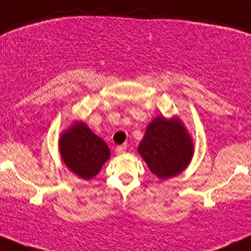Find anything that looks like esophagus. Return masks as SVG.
<instances>
[{
    "label": "esophagus",
    "instance_id": "1",
    "mask_svg": "<svg viewBox=\"0 0 251 251\" xmlns=\"http://www.w3.org/2000/svg\"><path fill=\"white\" fill-rule=\"evenodd\" d=\"M126 151V146H117L116 147V153L118 154V155H120V154H125Z\"/></svg>",
    "mask_w": 251,
    "mask_h": 251
}]
</instances>
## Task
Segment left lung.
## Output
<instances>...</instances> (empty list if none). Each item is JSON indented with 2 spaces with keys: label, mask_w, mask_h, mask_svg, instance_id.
Instances as JSON below:
<instances>
[{
  "label": "left lung",
  "mask_w": 251,
  "mask_h": 251,
  "mask_svg": "<svg viewBox=\"0 0 251 251\" xmlns=\"http://www.w3.org/2000/svg\"><path fill=\"white\" fill-rule=\"evenodd\" d=\"M137 151L154 176L167 180L186 170L193 157L194 145L178 116L159 115L146 128Z\"/></svg>",
  "instance_id": "8db88e82"
}]
</instances>
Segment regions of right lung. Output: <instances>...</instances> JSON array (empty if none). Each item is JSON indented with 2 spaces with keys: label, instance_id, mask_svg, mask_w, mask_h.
<instances>
[{
  "label": "right lung",
  "instance_id": "add662e5",
  "mask_svg": "<svg viewBox=\"0 0 251 251\" xmlns=\"http://www.w3.org/2000/svg\"><path fill=\"white\" fill-rule=\"evenodd\" d=\"M59 153L67 168L88 180L97 176L110 157V149L83 121H75L59 136Z\"/></svg>",
  "mask_w": 251,
  "mask_h": 251
}]
</instances>
